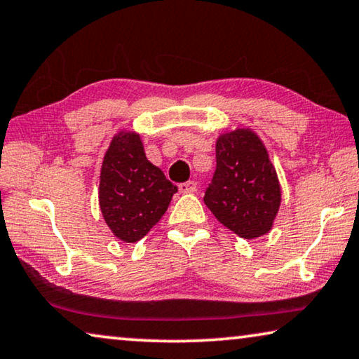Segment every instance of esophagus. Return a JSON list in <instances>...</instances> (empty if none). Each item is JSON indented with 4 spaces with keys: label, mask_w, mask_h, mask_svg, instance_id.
<instances>
[{
    "label": "esophagus",
    "mask_w": 359,
    "mask_h": 359,
    "mask_svg": "<svg viewBox=\"0 0 359 359\" xmlns=\"http://www.w3.org/2000/svg\"><path fill=\"white\" fill-rule=\"evenodd\" d=\"M180 191L184 192V194H189V192H196L197 191V183H196V181H186V183H181Z\"/></svg>",
    "instance_id": "1"
}]
</instances>
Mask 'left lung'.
Wrapping results in <instances>:
<instances>
[{
  "instance_id": "left-lung-1",
  "label": "left lung",
  "mask_w": 359,
  "mask_h": 359,
  "mask_svg": "<svg viewBox=\"0 0 359 359\" xmlns=\"http://www.w3.org/2000/svg\"><path fill=\"white\" fill-rule=\"evenodd\" d=\"M217 167L204 202L228 230L244 240L270 231L282 192L261 139L249 129L218 137Z\"/></svg>"
}]
</instances>
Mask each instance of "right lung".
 I'll return each instance as SVG.
<instances>
[{
  "label": "right lung",
  "instance_id": "1",
  "mask_svg": "<svg viewBox=\"0 0 359 359\" xmlns=\"http://www.w3.org/2000/svg\"><path fill=\"white\" fill-rule=\"evenodd\" d=\"M178 188L145 157L139 134L113 137L102 163L98 202L107 225L124 243H136L158 223Z\"/></svg>",
  "mask_w": 359,
  "mask_h": 359
}]
</instances>
